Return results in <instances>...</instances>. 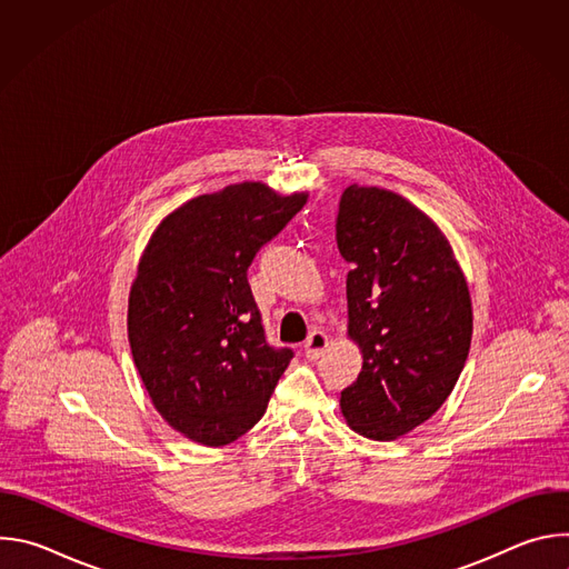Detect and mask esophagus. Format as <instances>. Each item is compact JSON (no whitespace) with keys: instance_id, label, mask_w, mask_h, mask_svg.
<instances>
[{"instance_id":"obj_1","label":"esophagus","mask_w":569,"mask_h":569,"mask_svg":"<svg viewBox=\"0 0 569 569\" xmlns=\"http://www.w3.org/2000/svg\"><path fill=\"white\" fill-rule=\"evenodd\" d=\"M327 347H329V338L321 331H312L303 345V353L308 360H317L323 351H327Z\"/></svg>"}]
</instances>
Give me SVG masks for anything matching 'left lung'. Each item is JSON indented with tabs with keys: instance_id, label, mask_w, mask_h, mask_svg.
I'll return each instance as SVG.
<instances>
[{
	"instance_id": "obj_1",
	"label": "left lung",
	"mask_w": 569,
	"mask_h": 569,
	"mask_svg": "<svg viewBox=\"0 0 569 569\" xmlns=\"http://www.w3.org/2000/svg\"><path fill=\"white\" fill-rule=\"evenodd\" d=\"M336 240L351 263L349 336L362 351L340 408L351 430L389 441L428 421L457 385L472 338L468 283L441 229L378 187L345 189Z\"/></svg>"
}]
</instances>
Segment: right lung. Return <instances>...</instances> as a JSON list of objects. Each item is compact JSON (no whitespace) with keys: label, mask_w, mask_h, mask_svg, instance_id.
I'll return each mask as SVG.
<instances>
[{"label":"right lung","mask_w":569,"mask_h":569,"mask_svg":"<svg viewBox=\"0 0 569 569\" xmlns=\"http://www.w3.org/2000/svg\"><path fill=\"white\" fill-rule=\"evenodd\" d=\"M308 193L242 182L189 200L154 229L128 299V340L154 410L202 446L266 415L292 349L266 340L248 268Z\"/></svg>","instance_id":"1"}]
</instances>
